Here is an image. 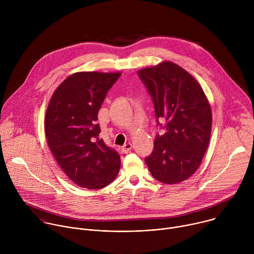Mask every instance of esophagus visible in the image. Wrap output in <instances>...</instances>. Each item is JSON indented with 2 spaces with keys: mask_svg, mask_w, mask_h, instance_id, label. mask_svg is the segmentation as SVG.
Wrapping results in <instances>:
<instances>
[{
  "mask_svg": "<svg viewBox=\"0 0 254 254\" xmlns=\"http://www.w3.org/2000/svg\"><path fill=\"white\" fill-rule=\"evenodd\" d=\"M131 149H132V144H131L130 142H127V143H125L124 146L122 147V152L125 153V154H127V153L130 152Z\"/></svg>",
  "mask_w": 254,
  "mask_h": 254,
  "instance_id": "34e87169",
  "label": "esophagus"
}]
</instances>
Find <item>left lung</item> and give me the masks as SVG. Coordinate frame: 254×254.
<instances>
[{
  "instance_id": "obj_1",
  "label": "left lung",
  "mask_w": 254,
  "mask_h": 254,
  "mask_svg": "<svg viewBox=\"0 0 254 254\" xmlns=\"http://www.w3.org/2000/svg\"><path fill=\"white\" fill-rule=\"evenodd\" d=\"M138 76L153 97L157 123L166 133L157 135L154 151L144 159L152 176L164 184H179L199 168L212 129L209 100L199 82L172 61L141 68Z\"/></svg>"
}]
</instances>
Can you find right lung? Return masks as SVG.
<instances>
[{
    "label": "right lung",
    "mask_w": 254,
    "mask_h": 254,
    "mask_svg": "<svg viewBox=\"0 0 254 254\" xmlns=\"http://www.w3.org/2000/svg\"><path fill=\"white\" fill-rule=\"evenodd\" d=\"M121 72L82 71L53 92L44 120L47 144L72 182L97 190L110 185L121 168L118 152L99 138L97 114Z\"/></svg>",
    "instance_id": "1"
}]
</instances>
